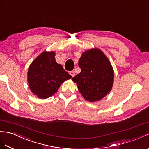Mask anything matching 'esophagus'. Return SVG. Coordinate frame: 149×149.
I'll list each match as a JSON object with an SVG mask.
<instances>
[{
  "label": "esophagus",
  "mask_w": 149,
  "mask_h": 149,
  "mask_svg": "<svg viewBox=\"0 0 149 149\" xmlns=\"http://www.w3.org/2000/svg\"><path fill=\"white\" fill-rule=\"evenodd\" d=\"M69 74H70L72 76V77H74V76H75V72L74 70L70 71V73H69Z\"/></svg>",
  "instance_id": "esophagus-1"
}]
</instances>
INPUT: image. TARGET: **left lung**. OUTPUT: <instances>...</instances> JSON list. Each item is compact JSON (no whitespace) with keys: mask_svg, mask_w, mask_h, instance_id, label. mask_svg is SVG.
<instances>
[{"mask_svg":"<svg viewBox=\"0 0 149 149\" xmlns=\"http://www.w3.org/2000/svg\"><path fill=\"white\" fill-rule=\"evenodd\" d=\"M81 72L72 79L84 98L90 102L99 101L112 89L113 70L108 58L97 48L86 51L79 59Z\"/></svg>","mask_w":149,"mask_h":149,"instance_id":"8db88e82","label":"left lung"}]
</instances>
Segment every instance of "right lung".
<instances>
[{"mask_svg":"<svg viewBox=\"0 0 149 149\" xmlns=\"http://www.w3.org/2000/svg\"><path fill=\"white\" fill-rule=\"evenodd\" d=\"M53 51H44L30 64L28 82L30 90L38 98L46 99L56 93L65 81L72 77L57 63Z\"/></svg>","mask_w":149,"mask_h":149,"instance_id":"right-lung-1","label":"right lung"}]
</instances>
